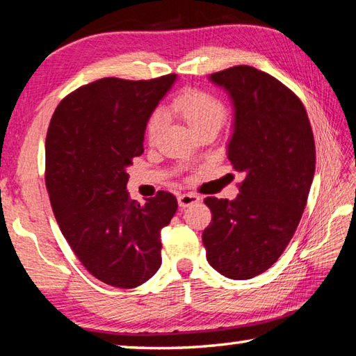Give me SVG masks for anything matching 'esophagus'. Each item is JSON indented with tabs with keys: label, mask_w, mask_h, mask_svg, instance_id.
I'll return each mask as SVG.
<instances>
[{
	"label": "esophagus",
	"mask_w": 356,
	"mask_h": 356,
	"mask_svg": "<svg viewBox=\"0 0 356 356\" xmlns=\"http://www.w3.org/2000/svg\"><path fill=\"white\" fill-rule=\"evenodd\" d=\"M200 201H201V197L197 196L196 193H184V195H179V197H177L179 206L182 207V209L188 207V206H193V204H196V202H200Z\"/></svg>",
	"instance_id": "34e87169"
}]
</instances>
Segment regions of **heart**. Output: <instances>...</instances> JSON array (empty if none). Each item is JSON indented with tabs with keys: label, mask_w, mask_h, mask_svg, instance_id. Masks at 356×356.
<instances>
[{
	"label": "heart",
	"mask_w": 356,
	"mask_h": 356,
	"mask_svg": "<svg viewBox=\"0 0 356 356\" xmlns=\"http://www.w3.org/2000/svg\"><path fill=\"white\" fill-rule=\"evenodd\" d=\"M170 110L177 113L195 134L206 129L218 130L226 119V106L216 95L201 89H185L172 99ZM166 116L161 110H155L147 120L146 136L154 143L165 127Z\"/></svg>",
	"instance_id": "1"
}]
</instances>
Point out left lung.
<instances>
[{"instance_id":"obj_1","label":"left lung","mask_w":356,"mask_h":356,"mask_svg":"<svg viewBox=\"0 0 356 356\" xmlns=\"http://www.w3.org/2000/svg\"><path fill=\"white\" fill-rule=\"evenodd\" d=\"M236 108L227 159L243 172L234 201L204 200L212 221L202 242L209 264L231 280H250L278 261L308 201L316 144L301 100L251 65L210 75Z\"/></svg>"}]
</instances>
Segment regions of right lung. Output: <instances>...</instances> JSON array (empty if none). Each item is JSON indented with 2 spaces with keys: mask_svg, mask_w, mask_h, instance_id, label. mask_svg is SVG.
Here are the masks:
<instances>
[{
  "mask_svg": "<svg viewBox=\"0 0 356 356\" xmlns=\"http://www.w3.org/2000/svg\"><path fill=\"white\" fill-rule=\"evenodd\" d=\"M176 80L102 78L56 106L45 140V185L72 251L99 281L141 286L161 265V227L177 210L159 191L143 204L127 191V168L144 152L150 114Z\"/></svg>",
  "mask_w": 356,
  "mask_h": 356,
  "instance_id": "1",
  "label": "right lung"
}]
</instances>
